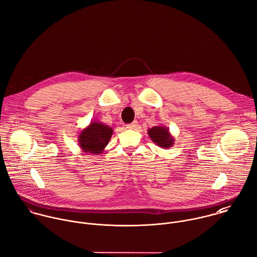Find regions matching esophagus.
<instances>
[{
	"mask_svg": "<svg viewBox=\"0 0 257 257\" xmlns=\"http://www.w3.org/2000/svg\"><path fill=\"white\" fill-rule=\"evenodd\" d=\"M137 127H138V122L137 121H134V122L126 125V128H128V129H136Z\"/></svg>",
	"mask_w": 257,
	"mask_h": 257,
	"instance_id": "1",
	"label": "esophagus"
}]
</instances>
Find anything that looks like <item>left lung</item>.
Here are the masks:
<instances>
[{
    "label": "left lung",
    "mask_w": 257,
    "mask_h": 257,
    "mask_svg": "<svg viewBox=\"0 0 257 257\" xmlns=\"http://www.w3.org/2000/svg\"><path fill=\"white\" fill-rule=\"evenodd\" d=\"M148 135L151 140L161 148L167 149L172 147L174 144V138L171 135L168 127L154 126L148 129Z\"/></svg>",
    "instance_id": "left-lung-1"
}]
</instances>
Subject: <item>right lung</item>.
<instances>
[{"label":"right lung","instance_id":"add662e5","mask_svg":"<svg viewBox=\"0 0 257 257\" xmlns=\"http://www.w3.org/2000/svg\"><path fill=\"white\" fill-rule=\"evenodd\" d=\"M113 129L99 121H92L78 135L81 150L86 154H101L108 145Z\"/></svg>","mask_w":257,"mask_h":257}]
</instances>
